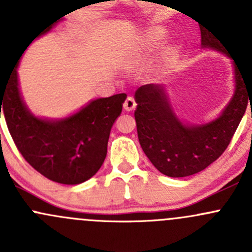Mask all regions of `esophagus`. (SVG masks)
I'll return each instance as SVG.
<instances>
[{
  "label": "esophagus",
  "mask_w": 252,
  "mask_h": 252,
  "mask_svg": "<svg viewBox=\"0 0 252 252\" xmlns=\"http://www.w3.org/2000/svg\"><path fill=\"white\" fill-rule=\"evenodd\" d=\"M124 110L126 111H133L134 108L136 107V102H135V100H134L133 97H131V96H129V97H126V100L124 101Z\"/></svg>",
  "instance_id": "esophagus-1"
}]
</instances>
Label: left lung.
I'll list each match as a JSON object with an SVG mask.
<instances>
[{"label":"left lung","instance_id":"obj_1","mask_svg":"<svg viewBox=\"0 0 252 252\" xmlns=\"http://www.w3.org/2000/svg\"><path fill=\"white\" fill-rule=\"evenodd\" d=\"M200 30L202 46L229 56L220 39L210 30L204 27H200ZM234 67V96L217 119L204 126L183 124L172 111L162 86L147 84L135 91L138 106L134 116L139 142L147 158L162 174L180 178L199 173L225 151L249 100L250 102L252 100V88L246 85V75L238 65ZM250 78L252 83V74Z\"/></svg>","mask_w":252,"mask_h":252}]
</instances>
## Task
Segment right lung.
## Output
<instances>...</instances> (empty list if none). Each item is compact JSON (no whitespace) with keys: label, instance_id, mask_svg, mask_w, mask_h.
<instances>
[{"label":"right lung","instance_id":"1","mask_svg":"<svg viewBox=\"0 0 252 252\" xmlns=\"http://www.w3.org/2000/svg\"><path fill=\"white\" fill-rule=\"evenodd\" d=\"M126 97V94H117L97 98L68 118L45 121L24 106L14 69L0 89V118L2 112L18 151L35 171L52 182L74 185L90 179L102 166L111 128Z\"/></svg>","mask_w":252,"mask_h":252}]
</instances>
